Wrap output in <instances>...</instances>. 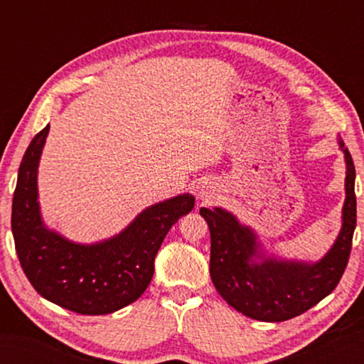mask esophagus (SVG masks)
Listing matches in <instances>:
<instances>
[{"label":"esophagus","mask_w":364,"mask_h":364,"mask_svg":"<svg viewBox=\"0 0 364 364\" xmlns=\"http://www.w3.org/2000/svg\"><path fill=\"white\" fill-rule=\"evenodd\" d=\"M208 197H210V196H208V191L206 189H200L198 191V198L200 200H206Z\"/></svg>","instance_id":"esophagus-1"}]
</instances>
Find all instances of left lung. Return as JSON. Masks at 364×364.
Instances as JSON below:
<instances>
[{
	"label": "left lung",
	"mask_w": 364,
	"mask_h": 364,
	"mask_svg": "<svg viewBox=\"0 0 364 364\" xmlns=\"http://www.w3.org/2000/svg\"><path fill=\"white\" fill-rule=\"evenodd\" d=\"M338 145L346 161L343 223L333 245L319 261L267 255L258 235L235 214L219 206L200 208L211 233V280L236 311L264 322L288 321L319 304L341 280L357 225V198L352 156L339 136Z\"/></svg>",
	"instance_id": "8db88e82"
}]
</instances>
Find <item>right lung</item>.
I'll return each mask as SVG.
<instances>
[{"mask_svg": "<svg viewBox=\"0 0 364 364\" xmlns=\"http://www.w3.org/2000/svg\"><path fill=\"white\" fill-rule=\"evenodd\" d=\"M50 125L31 141L12 200V235L23 272L46 300L80 314H109L133 304L150 284L168 230L194 208L180 194L139 213L119 235L92 244L70 241L45 225L38 203V162Z\"/></svg>", "mask_w": 364, "mask_h": 364, "instance_id": "add662e5", "label": "right lung"}]
</instances>
